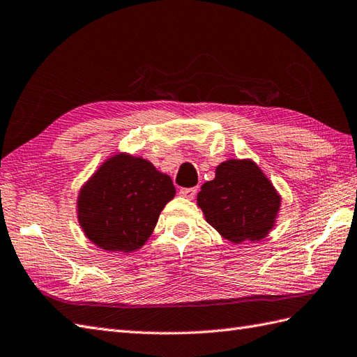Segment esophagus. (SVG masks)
<instances>
[{"label":"esophagus","instance_id":"obj_1","mask_svg":"<svg viewBox=\"0 0 357 357\" xmlns=\"http://www.w3.org/2000/svg\"><path fill=\"white\" fill-rule=\"evenodd\" d=\"M179 193H181V196H184L187 199H193L197 193V188L196 187H193V188H181Z\"/></svg>","mask_w":357,"mask_h":357}]
</instances>
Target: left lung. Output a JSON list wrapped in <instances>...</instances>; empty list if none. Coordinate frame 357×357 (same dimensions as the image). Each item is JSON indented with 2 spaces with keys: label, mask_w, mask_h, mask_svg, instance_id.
Instances as JSON below:
<instances>
[{
  "label": "left lung",
  "mask_w": 357,
  "mask_h": 357,
  "mask_svg": "<svg viewBox=\"0 0 357 357\" xmlns=\"http://www.w3.org/2000/svg\"><path fill=\"white\" fill-rule=\"evenodd\" d=\"M281 197L251 160H228L197 193L206 222L233 243L261 240L275 223Z\"/></svg>",
  "instance_id": "obj_1"
}]
</instances>
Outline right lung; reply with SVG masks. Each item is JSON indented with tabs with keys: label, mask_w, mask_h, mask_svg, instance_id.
Segmentation results:
<instances>
[{
	"label": "right lung",
	"mask_w": 357,
	"mask_h": 357,
	"mask_svg": "<svg viewBox=\"0 0 357 357\" xmlns=\"http://www.w3.org/2000/svg\"><path fill=\"white\" fill-rule=\"evenodd\" d=\"M175 193L170 176L152 162L128 153L114 155L82 187L79 223L91 242L105 251H137Z\"/></svg>",
	"instance_id": "obj_1"
}]
</instances>
